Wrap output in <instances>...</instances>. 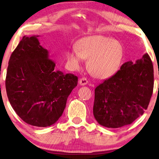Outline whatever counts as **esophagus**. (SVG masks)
Here are the masks:
<instances>
[{
    "mask_svg": "<svg viewBox=\"0 0 159 159\" xmlns=\"http://www.w3.org/2000/svg\"><path fill=\"white\" fill-rule=\"evenodd\" d=\"M88 80L85 77L81 78V79H79V84L80 85H85L88 84Z\"/></svg>",
    "mask_w": 159,
    "mask_h": 159,
    "instance_id": "1",
    "label": "esophagus"
}]
</instances>
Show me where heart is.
I'll return each mask as SVG.
<instances>
[{
	"label": "heart",
	"mask_w": 159,
	"mask_h": 159,
	"mask_svg": "<svg viewBox=\"0 0 159 159\" xmlns=\"http://www.w3.org/2000/svg\"><path fill=\"white\" fill-rule=\"evenodd\" d=\"M124 49L121 43L107 37L93 35L85 37L67 53L68 64L73 69L81 66L88 59L89 71L98 78L105 79L116 73L122 64Z\"/></svg>",
	"instance_id": "obj_1"
}]
</instances>
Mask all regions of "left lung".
Returning <instances> with one entry per match:
<instances>
[{
	"instance_id": "1",
	"label": "left lung",
	"mask_w": 159,
	"mask_h": 159,
	"mask_svg": "<svg viewBox=\"0 0 159 159\" xmlns=\"http://www.w3.org/2000/svg\"><path fill=\"white\" fill-rule=\"evenodd\" d=\"M154 88V68L148 53L95 88L93 114L100 125L120 128L131 124L148 108Z\"/></svg>"
}]
</instances>
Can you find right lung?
<instances>
[{
    "instance_id": "right-lung-1",
    "label": "right lung",
    "mask_w": 159,
    "mask_h": 159,
    "mask_svg": "<svg viewBox=\"0 0 159 159\" xmlns=\"http://www.w3.org/2000/svg\"><path fill=\"white\" fill-rule=\"evenodd\" d=\"M38 37L24 36L11 53L5 88L11 107L25 123L47 127L62 116L78 77L55 70Z\"/></svg>"
}]
</instances>
